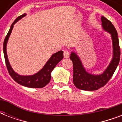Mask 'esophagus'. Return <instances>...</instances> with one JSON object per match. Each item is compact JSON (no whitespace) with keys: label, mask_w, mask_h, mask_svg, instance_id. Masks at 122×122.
Segmentation results:
<instances>
[{"label":"esophagus","mask_w":122,"mask_h":122,"mask_svg":"<svg viewBox=\"0 0 122 122\" xmlns=\"http://www.w3.org/2000/svg\"><path fill=\"white\" fill-rule=\"evenodd\" d=\"M70 57V52L68 51H64V57L65 58H68Z\"/></svg>","instance_id":"34e87169"}]
</instances>
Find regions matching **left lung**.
I'll use <instances>...</instances> for the list:
<instances>
[{
  "mask_svg": "<svg viewBox=\"0 0 122 122\" xmlns=\"http://www.w3.org/2000/svg\"><path fill=\"white\" fill-rule=\"evenodd\" d=\"M101 21L103 29L109 32L112 35L113 48V56L106 70L101 75H96L90 74L86 71L80 58L76 53L72 52L70 57L73 62V83L76 88L83 91H96L104 86L112 78L119 64L120 48L117 31L112 22L104 16L101 17Z\"/></svg>",
  "mask_w": 122,
  "mask_h": 122,
  "instance_id": "obj_1",
  "label": "left lung"
}]
</instances>
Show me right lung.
<instances>
[{"label": "right lung", "instance_id": "right-lung-1", "mask_svg": "<svg viewBox=\"0 0 122 122\" xmlns=\"http://www.w3.org/2000/svg\"><path fill=\"white\" fill-rule=\"evenodd\" d=\"M25 16L26 14H23L16 18L15 21L13 22V23L12 24L8 33L7 34L6 37L5 38L4 44H3V51H4V54L5 65H6L7 69L10 76L18 83L25 87H30V88H42L49 83L51 78L52 71L53 70V69L55 68L57 63L63 59V51H60L52 54L47 62L46 63L45 66L42 68V70L39 71L36 74L30 75V76H21V75L17 74L12 70L9 64L7 55L6 46L7 42L11 33L14 25L18 20H20V19H21L23 17Z\"/></svg>", "mask_w": 122, "mask_h": 122}]
</instances>
